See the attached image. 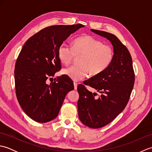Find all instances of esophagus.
<instances>
[{
    "mask_svg": "<svg viewBox=\"0 0 152 152\" xmlns=\"http://www.w3.org/2000/svg\"><path fill=\"white\" fill-rule=\"evenodd\" d=\"M77 86H78V83H76V82H74V89H77Z\"/></svg>",
    "mask_w": 152,
    "mask_h": 152,
    "instance_id": "1",
    "label": "esophagus"
}]
</instances>
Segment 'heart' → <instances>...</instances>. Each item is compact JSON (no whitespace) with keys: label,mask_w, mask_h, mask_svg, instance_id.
<instances>
[{"label":"heart","mask_w":152,"mask_h":152,"mask_svg":"<svg viewBox=\"0 0 152 152\" xmlns=\"http://www.w3.org/2000/svg\"><path fill=\"white\" fill-rule=\"evenodd\" d=\"M58 56L63 64H69L76 57H79L78 64L64 69V75L74 81L86 78L89 72L98 75L110 66L114 59V51L108 45L89 35L76 38L72 46L66 43L60 45Z\"/></svg>","instance_id":"1"}]
</instances>
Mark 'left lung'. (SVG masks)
<instances>
[{"mask_svg": "<svg viewBox=\"0 0 152 152\" xmlns=\"http://www.w3.org/2000/svg\"><path fill=\"white\" fill-rule=\"evenodd\" d=\"M93 33L110 41L114 59L110 66L98 75L78 86V116L83 124L93 129L104 127L124 110L129 100L134 83L133 61L128 49L114 34L99 30ZM89 85L102 93L89 92Z\"/></svg>", "mask_w": 152, "mask_h": 152, "instance_id": "8db88e82", "label": "left lung"}]
</instances>
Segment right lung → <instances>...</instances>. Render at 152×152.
I'll return each mask as SVG.
<instances>
[{"label":"right lung","instance_id":"1","mask_svg":"<svg viewBox=\"0 0 152 152\" xmlns=\"http://www.w3.org/2000/svg\"><path fill=\"white\" fill-rule=\"evenodd\" d=\"M82 24L52 25L33 35L23 46L16 60L15 94L28 117L38 123L53 120L59 114L67 93L74 89L69 77L61 76L48 84L61 69L58 50L63 41Z\"/></svg>","mask_w":152,"mask_h":152}]
</instances>
